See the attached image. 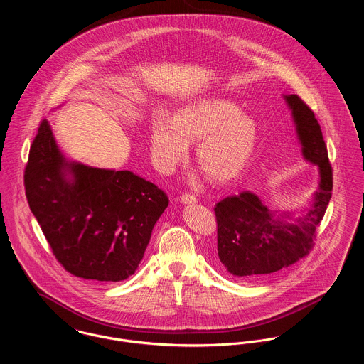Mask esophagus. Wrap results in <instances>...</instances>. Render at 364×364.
<instances>
[{"label": "esophagus", "mask_w": 364, "mask_h": 364, "mask_svg": "<svg viewBox=\"0 0 364 364\" xmlns=\"http://www.w3.org/2000/svg\"><path fill=\"white\" fill-rule=\"evenodd\" d=\"M180 201L183 202V203H196L197 198L193 194H181L180 196Z\"/></svg>", "instance_id": "1"}]
</instances>
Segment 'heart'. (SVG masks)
Masks as SVG:
<instances>
[{"label": "heart", "mask_w": 364, "mask_h": 364, "mask_svg": "<svg viewBox=\"0 0 364 364\" xmlns=\"http://www.w3.org/2000/svg\"><path fill=\"white\" fill-rule=\"evenodd\" d=\"M196 144V161L206 176L225 184L240 176L257 142L258 125L226 99H202L180 109L173 119L156 116L151 125V155L159 170L170 173Z\"/></svg>", "instance_id": "b5f03b06"}]
</instances>
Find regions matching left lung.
Here are the masks:
<instances>
[{"mask_svg": "<svg viewBox=\"0 0 364 364\" xmlns=\"http://www.w3.org/2000/svg\"><path fill=\"white\" fill-rule=\"evenodd\" d=\"M296 124L303 156L320 168V187L311 208L293 219L275 215L251 191L216 203L218 255L226 271L244 281H255L290 267L313 248L316 232L332 196V167L321 127L314 112L297 96H284Z\"/></svg>", "mask_w": 364, "mask_h": 364, "instance_id": "left-lung-1", "label": "left lung"}]
</instances>
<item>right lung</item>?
I'll use <instances>...</instances> for the list:
<instances>
[{
    "label": "right lung",
    "mask_w": 364,
    "mask_h": 364,
    "mask_svg": "<svg viewBox=\"0 0 364 364\" xmlns=\"http://www.w3.org/2000/svg\"><path fill=\"white\" fill-rule=\"evenodd\" d=\"M23 180L57 261L89 281L131 277L168 205L164 191L132 171L65 161L46 120L31 145Z\"/></svg>",
    "instance_id": "1"
}]
</instances>
